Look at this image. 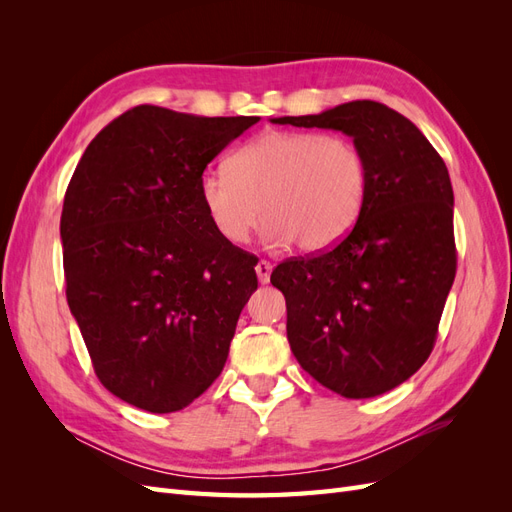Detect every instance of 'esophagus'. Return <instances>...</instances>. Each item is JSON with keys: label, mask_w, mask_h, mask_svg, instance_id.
Listing matches in <instances>:
<instances>
[{"label": "esophagus", "mask_w": 512, "mask_h": 512, "mask_svg": "<svg viewBox=\"0 0 512 512\" xmlns=\"http://www.w3.org/2000/svg\"><path fill=\"white\" fill-rule=\"evenodd\" d=\"M271 262H267V260H258V265H256V275H258V282L260 284H267L269 282V277H271Z\"/></svg>", "instance_id": "esophagus-1"}]
</instances>
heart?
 Listing matches in <instances>:
<instances>
[{
	"mask_svg": "<svg viewBox=\"0 0 512 512\" xmlns=\"http://www.w3.org/2000/svg\"><path fill=\"white\" fill-rule=\"evenodd\" d=\"M200 203L230 245H243L262 218L271 247L329 250L359 220L367 198V160L339 134L267 130L232 153L228 173L200 177Z\"/></svg>",
	"mask_w": 512,
	"mask_h": 512,
	"instance_id": "heart-1",
	"label": "heart"
}]
</instances>
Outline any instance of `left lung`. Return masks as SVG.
I'll return each mask as SVG.
<instances>
[{
    "label": "left lung",
    "mask_w": 512,
    "mask_h": 512,
    "mask_svg": "<svg viewBox=\"0 0 512 512\" xmlns=\"http://www.w3.org/2000/svg\"><path fill=\"white\" fill-rule=\"evenodd\" d=\"M339 130L367 160V198L329 252L288 258L271 273L286 297L292 354L348 399L406 382L433 350L457 271L453 185L440 153L410 119L374 100L280 117Z\"/></svg>",
    "instance_id": "obj_1"
}]
</instances>
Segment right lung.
Listing matches in <instances>:
<instances>
[{
    "mask_svg": "<svg viewBox=\"0 0 512 512\" xmlns=\"http://www.w3.org/2000/svg\"><path fill=\"white\" fill-rule=\"evenodd\" d=\"M260 117H196L141 104L89 143L61 211L64 275L96 376L153 414L222 374L258 258L211 226L207 164Z\"/></svg>",
    "mask_w": 512,
    "mask_h": 512,
    "instance_id": "1",
    "label": "right lung"
}]
</instances>
